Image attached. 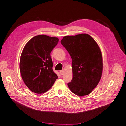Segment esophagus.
I'll list each match as a JSON object with an SVG mask.
<instances>
[{
  "instance_id": "obj_1",
  "label": "esophagus",
  "mask_w": 126,
  "mask_h": 126,
  "mask_svg": "<svg viewBox=\"0 0 126 126\" xmlns=\"http://www.w3.org/2000/svg\"><path fill=\"white\" fill-rule=\"evenodd\" d=\"M64 70H60V74H61V75H63L64 74Z\"/></svg>"
}]
</instances>
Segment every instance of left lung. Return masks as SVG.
<instances>
[{"label": "left lung", "instance_id": "1", "mask_svg": "<svg viewBox=\"0 0 126 126\" xmlns=\"http://www.w3.org/2000/svg\"><path fill=\"white\" fill-rule=\"evenodd\" d=\"M61 43L72 59L73 79L67 83L69 89L79 96L89 94L101 77L102 58L99 46L87 34L64 36Z\"/></svg>", "mask_w": 126, "mask_h": 126}]
</instances>
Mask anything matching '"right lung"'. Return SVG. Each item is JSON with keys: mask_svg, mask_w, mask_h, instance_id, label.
<instances>
[{"mask_svg": "<svg viewBox=\"0 0 126 126\" xmlns=\"http://www.w3.org/2000/svg\"><path fill=\"white\" fill-rule=\"evenodd\" d=\"M58 42L57 37L39 35L25 46L20 59V72L25 84L32 92H47L58 78L52 69L50 53Z\"/></svg>", "mask_w": 126, "mask_h": 126, "instance_id": "obj_1", "label": "right lung"}]
</instances>
